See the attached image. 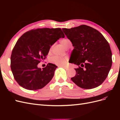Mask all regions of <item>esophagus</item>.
I'll return each instance as SVG.
<instances>
[{
	"label": "esophagus",
	"mask_w": 120,
	"mask_h": 120,
	"mask_svg": "<svg viewBox=\"0 0 120 120\" xmlns=\"http://www.w3.org/2000/svg\"><path fill=\"white\" fill-rule=\"evenodd\" d=\"M60 67H63L65 70H68V67H67V66H60Z\"/></svg>",
	"instance_id": "34e87169"
}]
</instances>
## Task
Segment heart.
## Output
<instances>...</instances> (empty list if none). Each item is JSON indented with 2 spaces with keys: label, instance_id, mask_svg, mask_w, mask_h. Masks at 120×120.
I'll return each instance as SVG.
<instances>
[{
  "label": "heart",
  "instance_id": "1",
  "mask_svg": "<svg viewBox=\"0 0 120 120\" xmlns=\"http://www.w3.org/2000/svg\"><path fill=\"white\" fill-rule=\"evenodd\" d=\"M60 43L66 49H67L68 47L71 45V42L70 40L68 39V38H64L62 39L60 41ZM52 49V46L50 48V49ZM50 61L53 64H55L57 65H60V66H63V65H64L67 63V59L66 57L54 56L51 57Z\"/></svg>",
  "mask_w": 120,
  "mask_h": 120
}]
</instances>
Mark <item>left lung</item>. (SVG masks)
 <instances>
[{
	"label": "left lung",
	"instance_id": "obj_1",
	"mask_svg": "<svg viewBox=\"0 0 120 120\" xmlns=\"http://www.w3.org/2000/svg\"><path fill=\"white\" fill-rule=\"evenodd\" d=\"M62 30L74 47L71 63L79 66L75 68L76 75L71 81L85 89L101 85L112 64V52L106 38L96 29L86 25Z\"/></svg>",
	"mask_w": 120,
	"mask_h": 120
}]
</instances>
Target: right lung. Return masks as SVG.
<instances>
[{
  "label": "right lung",
  "instance_id": "1",
  "mask_svg": "<svg viewBox=\"0 0 120 120\" xmlns=\"http://www.w3.org/2000/svg\"><path fill=\"white\" fill-rule=\"evenodd\" d=\"M61 38H64L61 28H42L25 32L18 39L11 55L10 67L20 86L37 90L52 80L57 66L49 63L42 70L38 64L45 60L50 46Z\"/></svg>",
  "mask_w": 120,
  "mask_h": 120
}]
</instances>
